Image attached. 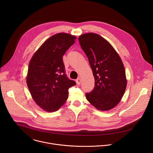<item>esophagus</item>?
Returning a JSON list of instances; mask_svg holds the SVG:
<instances>
[{"mask_svg":"<svg viewBox=\"0 0 153 153\" xmlns=\"http://www.w3.org/2000/svg\"><path fill=\"white\" fill-rule=\"evenodd\" d=\"M80 82H81L80 78V77H79V78H77V79H76V84L79 85H80Z\"/></svg>","mask_w":153,"mask_h":153,"instance_id":"esophagus-1","label":"esophagus"}]
</instances>
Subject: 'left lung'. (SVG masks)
Returning <instances> with one entry per match:
<instances>
[{"label":"left lung","instance_id":"obj_1","mask_svg":"<svg viewBox=\"0 0 153 153\" xmlns=\"http://www.w3.org/2000/svg\"><path fill=\"white\" fill-rule=\"evenodd\" d=\"M79 41L95 78V87L85 94L87 100L100 111L114 108L127 87L126 71L119 55L106 39L97 34L80 35Z\"/></svg>","mask_w":153,"mask_h":153}]
</instances>
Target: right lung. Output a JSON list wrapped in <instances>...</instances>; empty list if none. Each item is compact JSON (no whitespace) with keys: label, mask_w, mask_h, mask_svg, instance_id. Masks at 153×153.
I'll return each instance as SVG.
<instances>
[{"label":"right lung","mask_w":153,"mask_h":153,"mask_svg":"<svg viewBox=\"0 0 153 153\" xmlns=\"http://www.w3.org/2000/svg\"><path fill=\"white\" fill-rule=\"evenodd\" d=\"M76 36L58 33L48 39L30 59L26 79L36 104L47 112L57 111L68 98V89L76 85L65 73L63 56L75 42Z\"/></svg>","instance_id":"add662e5"}]
</instances>
